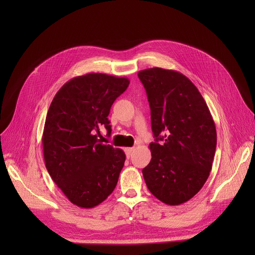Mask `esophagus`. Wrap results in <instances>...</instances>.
<instances>
[{
  "label": "esophagus",
  "mask_w": 255,
  "mask_h": 255,
  "mask_svg": "<svg viewBox=\"0 0 255 255\" xmlns=\"http://www.w3.org/2000/svg\"><path fill=\"white\" fill-rule=\"evenodd\" d=\"M124 151H125V153H126L127 156H130L131 153H132L133 151H134V149H133V148H125Z\"/></svg>",
  "instance_id": "34e87169"
}]
</instances>
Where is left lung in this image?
<instances>
[{
    "instance_id": "8db88e82",
    "label": "left lung",
    "mask_w": 255,
    "mask_h": 255,
    "mask_svg": "<svg viewBox=\"0 0 255 255\" xmlns=\"http://www.w3.org/2000/svg\"><path fill=\"white\" fill-rule=\"evenodd\" d=\"M138 77L156 137L142 176L155 197L178 206L191 199L210 176L217 142L215 123L202 94L181 72L155 67L139 71ZM159 140L165 142L160 145Z\"/></svg>"
}]
</instances>
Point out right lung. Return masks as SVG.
<instances>
[{
	"instance_id": "add662e5",
	"label": "right lung",
	"mask_w": 255,
	"mask_h": 255,
	"mask_svg": "<svg viewBox=\"0 0 255 255\" xmlns=\"http://www.w3.org/2000/svg\"><path fill=\"white\" fill-rule=\"evenodd\" d=\"M129 84L127 77L88 73L67 82L50 103L42 135L45 166L79 208L98 206L116 188L126 155L98 136L101 127L111 134L107 117Z\"/></svg>"
}]
</instances>
